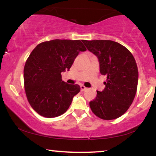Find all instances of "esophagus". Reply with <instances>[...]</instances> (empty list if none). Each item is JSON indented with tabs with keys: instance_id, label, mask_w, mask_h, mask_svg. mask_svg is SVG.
I'll use <instances>...</instances> for the list:
<instances>
[{
	"instance_id": "1",
	"label": "esophagus",
	"mask_w": 156,
	"mask_h": 156,
	"mask_svg": "<svg viewBox=\"0 0 156 156\" xmlns=\"http://www.w3.org/2000/svg\"><path fill=\"white\" fill-rule=\"evenodd\" d=\"M80 89H81V91H84V90H87V87H84V85H81L80 86Z\"/></svg>"
}]
</instances>
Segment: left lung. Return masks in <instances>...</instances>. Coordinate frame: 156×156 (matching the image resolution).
Listing matches in <instances>:
<instances>
[{
  "mask_svg": "<svg viewBox=\"0 0 156 156\" xmlns=\"http://www.w3.org/2000/svg\"><path fill=\"white\" fill-rule=\"evenodd\" d=\"M87 48L95 55L100 72L107 76L105 87L97 92L90 102L94 115L103 120H114L126 112L136 94L138 70L137 64L127 48L110 40L82 41Z\"/></svg>",
  "mask_w": 156,
  "mask_h": 156,
  "instance_id": "1",
  "label": "left lung"
}]
</instances>
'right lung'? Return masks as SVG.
<instances>
[{
	"label": "right lung",
	"instance_id": "obj_1",
	"mask_svg": "<svg viewBox=\"0 0 156 156\" xmlns=\"http://www.w3.org/2000/svg\"><path fill=\"white\" fill-rule=\"evenodd\" d=\"M86 50L80 40L54 39L32 51L24 66V86L29 104L38 114L51 118L68 110L80 87L62 81L61 73L69 70L79 53Z\"/></svg>",
	"mask_w": 156,
	"mask_h": 156
}]
</instances>
